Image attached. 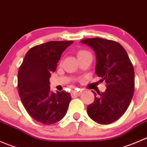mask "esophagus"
Instances as JSON below:
<instances>
[{"mask_svg":"<svg viewBox=\"0 0 147 147\" xmlns=\"http://www.w3.org/2000/svg\"><path fill=\"white\" fill-rule=\"evenodd\" d=\"M81 94V91H78V90H73L72 92V97H78V96H80Z\"/></svg>","mask_w":147,"mask_h":147,"instance_id":"esophagus-1","label":"esophagus"}]
</instances>
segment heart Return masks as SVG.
<instances>
[{"label": "heart", "mask_w": 147, "mask_h": 147, "mask_svg": "<svg viewBox=\"0 0 147 147\" xmlns=\"http://www.w3.org/2000/svg\"><path fill=\"white\" fill-rule=\"evenodd\" d=\"M89 52L87 51V50H84V49H79V50L77 51V56H78V58H80V57H82L84 55L89 54Z\"/></svg>", "instance_id": "1"}]
</instances>
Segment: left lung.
Returning a JSON list of instances; mask_svg holds the SVG:
<instances>
[{"label":"left lung","mask_w":147,"mask_h":147,"mask_svg":"<svg viewBox=\"0 0 147 147\" xmlns=\"http://www.w3.org/2000/svg\"><path fill=\"white\" fill-rule=\"evenodd\" d=\"M94 50L97 57L95 72L106 82L105 92H94V101L87 106L92 119L109 124L124 114L134 91V70L125 49L119 42L100 38L81 40Z\"/></svg>","instance_id":"1"}]
</instances>
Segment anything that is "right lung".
Masks as SVG:
<instances>
[{"instance_id":"obj_1","label":"right lung","mask_w":147,"mask_h":147,"mask_svg":"<svg viewBox=\"0 0 147 147\" xmlns=\"http://www.w3.org/2000/svg\"><path fill=\"white\" fill-rule=\"evenodd\" d=\"M73 41H50L31 47L18 73L19 96L30 116L43 124H52L66 115L69 93L50 90L51 72L56 69L62 53Z\"/></svg>"}]
</instances>
